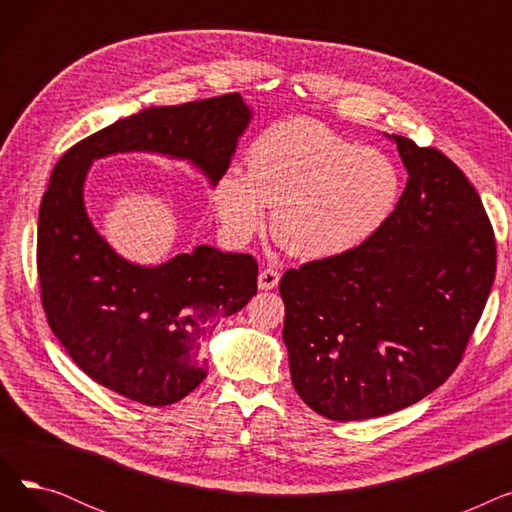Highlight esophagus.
Instances as JSON below:
<instances>
[{
  "label": "esophagus",
  "instance_id": "esophagus-1",
  "mask_svg": "<svg viewBox=\"0 0 512 512\" xmlns=\"http://www.w3.org/2000/svg\"><path fill=\"white\" fill-rule=\"evenodd\" d=\"M278 282H280V274L276 270H272V267H267V270L259 272L257 284L261 290H272L278 286Z\"/></svg>",
  "mask_w": 512,
  "mask_h": 512
}]
</instances>
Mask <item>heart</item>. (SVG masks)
Returning a JSON list of instances; mask_svg holds the SVG:
<instances>
[{
    "instance_id": "heart-1",
    "label": "heart",
    "mask_w": 512,
    "mask_h": 512,
    "mask_svg": "<svg viewBox=\"0 0 512 512\" xmlns=\"http://www.w3.org/2000/svg\"><path fill=\"white\" fill-rule=\"evenodd\" d=\"M249 174L226 168L211 203L224 236L245 245L274 207L272 234L303 261L348 255L375 236L402 191L394 161L307 118L278 120L247 149Z\"/></svg>"
}]
</instances>
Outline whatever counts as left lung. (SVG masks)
<instances>
[{
  "label": "left lung",
  "mask_w": 512,
  "mask_h": 512,
  "mask_svg": "<svg viewBox=\"0 0 512 512\" xmlns=\"http://www.w3.org/2000/svg\"><path fill=\"white\" fill-rule=\"evenodd\" d=\"M396 143L409 180L357 251L280 280L294 390L334 421L415 405L461 363L496 276L483 203L442 151Z\"/></svg>",
  "instance_id": "8db88e82"
}]
</instances>
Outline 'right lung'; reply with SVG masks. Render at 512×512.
<instances>
[{"mask_svg":"<svg viewBox=\"0 0 512 512\" xmlns=\"http://www.w3.org/2000/svg\"><path fill=\"white\" fill-rule=\"evenodd\" d=\"M253 118L238 93L145 107L68 149L39 209L37 267L51 332L97 384L149 407L182 400L207 378L201 344L257 294V261L199 245L166 263L120 257L93 226L85 180L95 159L157 153L213 186Z\"/></svg>","mask_w":512,"mask_h":512,"instance_id":"obj_1","label":"right lung"}]
</instances>
